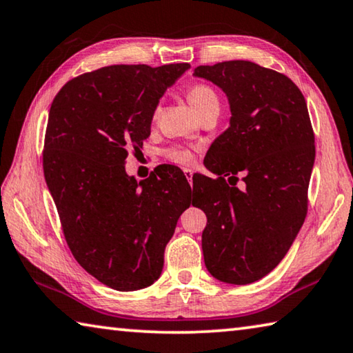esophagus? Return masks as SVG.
Masks as SVG:
<instances>
[{
	"label": "esophagus",
	"mask_w": 353,
	"mask_h": 353,
	"mask_svg": "<svg viewBox=\"0 0 353 353\" xmlns=\"http://www.w3.org/2000/svg\"><path fill=\"white\" fill-rule=\"evenodd\" d=\"M183 172H184V175H186V178L190 183V180H192V176H194V170L192 169H184Z\"/></svg>",
	"instance_id": "1"
}]
</instances>
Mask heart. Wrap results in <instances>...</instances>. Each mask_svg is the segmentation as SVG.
I'll use <instances>...</instances> for the list:
<instances>
[{
    "mask_svg": "<svg viewBox=\"0 0 353 353\" xmlns=\"http://www.w3.org/2000/svg\"><path fill=\"white\" fill-rule=\"evenodd\" d=\"M186 97L189 103L192 105L194 110L199 114L206 107H209V105L219 103V97L215 94V91L211 88V86L203 85V83H196L190 86V88L186 91ZM159 110H161L159 105H157L153 110V119H157L159 116ZM164 158L169 159L173 164L190 167L194 165L196 161V150L195 148L184 147V145H170L164 150Z\"/></svg>",
    "mask_w": 353,
    "mask_h": 353,
    "instance_id": "1",
    "label": "heart"
}]
</instances>
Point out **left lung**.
I'll return each instance as SVG.
<instances>
[{"label": "left lung", "mask_w": 353, "mask_h": 353, "mask_svg": "<svg viewBox=\"0 0 353 353\" xmlns=\"http://www.w3.org/2000/svg\"><path fill=\"white\" fill-rule=\"evenodd\" d=\"M194 74L226 92L232 113L205 163L219 176L203 178L196 195L208 217L205 263L219 281L245 285L279 265L304 223L313 127L304 96L285 74L246 60L199 66Z\"/></svg>", "instance_id": "left-lung-1"}]
</instances>
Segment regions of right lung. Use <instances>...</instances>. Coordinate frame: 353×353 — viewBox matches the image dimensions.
Instances as JSON below:
<instances>
[{
	"mask_svg": "<svg viewBox=\"0 0 353 353\" xmlns=\"http://www.w3.org/2000/svg\"><path fill=\"white\" fill-rule=\"evenodd\" d=\"M189 63L113 65L80 74L54 97L43 172L72 256L119 292L152 285L192 189L170 167L136 181L125 159L150 136L153 110Z\"/></svg>",
	"mask_w": 353,
	"mask_h": 353,
	"instance_id": "obj_1",
	"label": "right lung"
}]
</instances>
